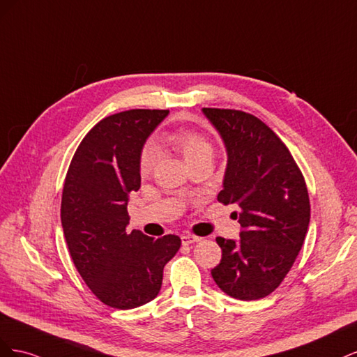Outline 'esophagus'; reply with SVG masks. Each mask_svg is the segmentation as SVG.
Wrapping results in <instances>:
<instances>
[{"instance_id":"esophagus-1","label":"esophagus","mask_w":357,"mask_h":357,"mask_svg":"<svg viewBox=\"0 0 357 357\" xmlns=\"http://www.w3.org/2000/svg\"><path fill=\"white\" fill-rule=\"evenodd\" d=\"M201 238L197 235H190V234H186L181 236V243L183 245H189V244H193V243H198Z\"/></svg>"}]
</instances>
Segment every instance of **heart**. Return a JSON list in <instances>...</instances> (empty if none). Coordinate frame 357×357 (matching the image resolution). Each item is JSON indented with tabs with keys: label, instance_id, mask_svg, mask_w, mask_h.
I'll use <instances>...</instances> for the list:
<instances>
[{
	"label": "heart",
	"instance_id": "1",
	"mask_svg": "<svg viewBox=\"0 0 357 357\" xmlns=\"http://www.w3.org/2000/svg\"><path fill=\"white\" fill-rule=\"evenodd\" d=\"M165 143L171 147H174L178 153L183 155V158L188 160L198 158L205 153H211L213 149L211 144L205 139L202 135L189 131V129H176L164 137ZM156 162V153L153 149H146L142 156V162H139V169L143 174H149L153 169Z\"/></svg>",
	"mask_w": 357,
	"mask_h": 357
}]
</instances>
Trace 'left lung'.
<instances>
[{"label": "left lung", "instance_id": "obj_1", "mask_svg": "<svg viewBox=\"0 0 357 357\" xmlns=\"http://www.w3.org/2000/svg\"><path fill=\"white\" fill-rule=\"evenodd\" d=\"M202 113L228 155L218 199L241 210L240 240L215 238L222 261L211 275L226 295L261 299L283 282L304 244L310 225L305 181L284 143L253 114L225 109Z\"/></svg>", "mask_w": 357, "mask_h": 357}]
</instances>
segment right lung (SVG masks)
Instances as JSON below:
<instances>
[{"mask_svg": "<svg viewBox=\"0 0 357 357\" xmlns=\"http://www.w3.org/2000/svg\"><path fill=\"white\" fill-rule=\"evenodd\" d=\"M168 110H128L102 119L74 153L62 190L61 222L73 262L105 305L142 307L155 299L177 235L128 231L129 195L142 186V152Z\"/></svg>", "mask_w": 357, "mask_h": 357, "instance_id": "right-lung-1", "label": "right lung"}]
</instances>
